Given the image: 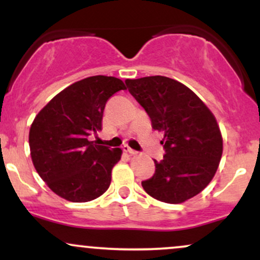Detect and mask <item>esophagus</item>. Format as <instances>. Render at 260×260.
<instances>
[{"instance_id":"1","label":"esophagus","mask_w":260,"mask_h":260,"mask_svg":"<svg viewBox=\"0 0 260 260\" xmlns=\"http://www.w3.org/2000/svg\"><path fill=\"white\" fill-rule=\"evenodd\" d=\"M123 151H126V153H128L129 155H134V154H137V151L134 150V149H132V148L128 147V145H124V147H123Z\"/></svg>"}]
</instances>
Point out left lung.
<instances>
[{"label":"left lung","instance_id":"1","mask_svg":"<svg viewBox=\"0 0 260 260\" xmlns=\"http://www.w3.org/2000/svg\"><path fill=\"white\" fill-rule=\"evenodd\" d=\"M133 95L164 133L165 155L154 160L155 174L142 182L160 202L178 204L201 193L215 175L222 155V137L210 110L177 80L162 76L127 79Z\"/></svg>","mask_w":260,"mask_h":260}]
</instances>
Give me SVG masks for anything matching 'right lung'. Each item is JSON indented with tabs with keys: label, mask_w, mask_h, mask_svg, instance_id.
<instances>
[{
	"label": "right lung",
	"mask_w": 260,
	"mask_h": 260,
	"mask_svg": "<svg viewBox=\"0 0 260 260\" xmlns=\"http://www.w3.org/2000/svg\"><path fill=\"white\" fill-rule=\"evenodd\" d=\"M124 89L115 77L82 79L58 92L31 123L29 147L34 168L66 201H92L110 187L122 150L96 145L89 137L101 131L107 100Z\"/></svg>",
	"instance_id": "right-lung-1"
}]
</instances>
